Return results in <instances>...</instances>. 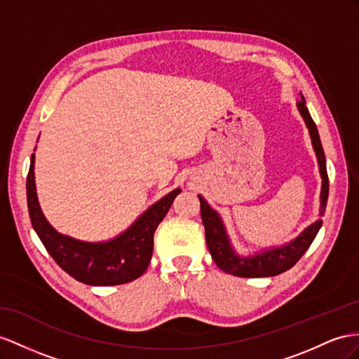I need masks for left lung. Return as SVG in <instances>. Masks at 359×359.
<instances>
[{
	"instance_id": "1",
	"label": "left lung",
	"mask_w": 359,
	"mask_h": 359,
	"mask_svg": "<svg viewBox=\"0 0 359 359\" xmlns=\"http://www.w3.org/2000/svg\"><path fill=\"white\" fill-rule=\"evenodd\" d=\"M297 107L309 130L312 147H314L317 154L321 180H323L321 182L320 194V215L323 217L329 196V179L326 171L325 151L323 147H321L317 126L312 121V118L308 112V107L305 106V98H303V95L297 103ZM198 200L201 210V222H203L205 226L206 244L210 256H212V259L218 265L219 270L238 276V278H269V276H276L290 270L292 265L302 258L303 253L309 249V245L314 241L321 224H323L321 218H318L316 223L308 226L305 231L290 244L276 247V249H269L262 253L244 258V256L236 255V252L233 250V247L231 245V241H229V236L226 233V227L219 215L206 203V200L203 197L198 196Z\"/></svg>"
}]
</instances>
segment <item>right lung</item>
Segmentation results:
<instances>
[{
	"label": "right lung",
	"instance_id": "add662e5",
	"mask_svg": "<svg viewBox=\"0 0 359 359\" xmlns=\"http://www.w3.org/2000/svg\"><path fill=\"white\" fill-rule=\"evenodd\" d=\"M180 189L156 201L126 232L104 243H85L59 233L43 217L34 183V154L27 176V205L33 229L51 258L76 280L95 287L132 282L149 269L153 236Z\"/></svg>",
	"mask_w": 359,
	"mask_h": 359
}]
</instances>
